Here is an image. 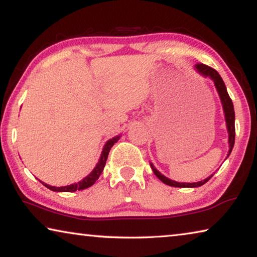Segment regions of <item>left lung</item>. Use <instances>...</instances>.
Here are the masks:
<instances>
[{
	"instance_id": "1",
	"label": "left lung",
	"mask_w": 257,
	"mask_h": 257,
	"mask_svg": "<svg viewBox=\"0 0 257 257\" xmlns=\"http://www.w3.org/2000/svg\"><path fill=\"white\" fill-rule=\"evenodd\" d=\"M195 68L197 69L199 74L203 75L205 77H209L213 79L214 84H215V87L218 92V95H220L222 106H223V111H224V116H225V121H226V127H228V132H229V153H228V157L229 155L232 151L233 145H234V137H235V128H234V109H233V103L232 100L228 94V91H226L225 84L223 82V79L220 76V74L217 73L215 69H213L212 67L206 66L204 64H196ZM151 168H153L155 175L157 178L164 182L167 186L171 187H178V188H196V187H200L205 184L207 181L212 178L213 174L211 176H208L207 179H205L204 181H199V182H195V183H180V182H175L173 180L167 179L166 176H164L162 173L156 170L154 167L153 164H150Z\"/></svg>"
}]
</instances>
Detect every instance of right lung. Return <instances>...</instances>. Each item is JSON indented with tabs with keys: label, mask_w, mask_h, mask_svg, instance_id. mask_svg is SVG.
<instances>
[{
	"label": "right lung",
	"mask_w": 257,
	"mask_h": 257,
	"mask_svg": "<svg viewBox=\"0 0 257 257\" xmlns=\"http://www.w3.org/2000/svg\"><path fill=\"white\" fill-rule=\"evenodd\" d=\"M119 138L120 137L118 136V137H115L107 141V144L103 147V150H102V153H101L100 159H99L98 164H96V166L94 167V170L92 171L91 173L86 176V178H84L82 181H79V182L70 184V186H66V187H52V186H49V184H46V183H43V182L42 183H43L46 188L50 189V190L57 191V192H74L76 190H84V189L93 186L95 181L99 179L100 174L102 173L104 165H106L109 151H110L111 147L119 140Z\"/></svg>",
	"instance_id": "add662e5"
}]
</instances>
